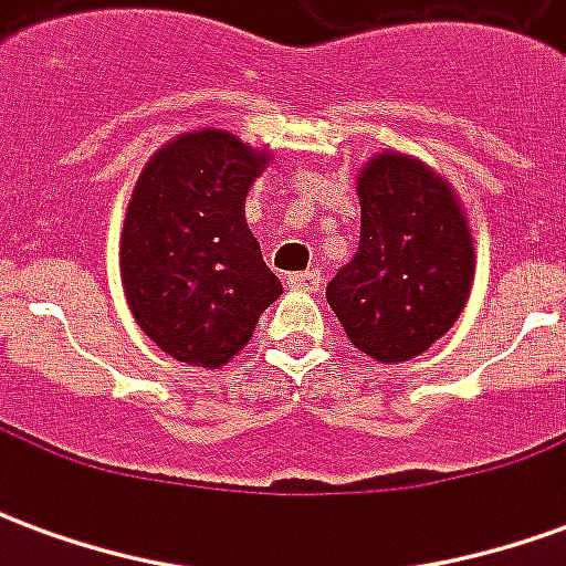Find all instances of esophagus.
Instances as JSON below:
<instances>
[{
  "label": "esophagus",
  "instance_id": "34e87169",
  "mask_svg": "<svg viewBox=\"0 0 566 566\" xmlns=\"http://www.w3.org/2000/svg\"><path fill=\"white\" fill-rule=\"evenodd\" d=\"M287 287H294V291H318V287H321V270L291 272V275H287Z\"/></svg>",
  "mask_w": 566,
  "mask_h": 566
}]
</instances>
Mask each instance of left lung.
Listing matches in <instances>:
<instances>
[{"instance_id":"1","label":"left lung","mask_w":566,"mask_h":566,"mask_svg":"<svg viewBox=\"0 0 566 566\" xmlns=\"http://www.w3.org/2000/svg\"><path fill=\"white\" fill-rule=\"evenodd\" d=\"M360 245L327 284L345 336L379 364L424 355L470 300L475 254L451 185L409 154L381 150L357 175Z\"/></svg>"}]
</instances>
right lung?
<instances>
[{"label": "right lung", "mask_w": 566, "mask_h": 566, "mask_svg": "<svg viewBox=\"0 0 566 566\" xmlns=\"http://www.w3.org/2000/svg\"><path fill=\"white\" fill-rule=\"evenodd\" d=\"M227 129L181 133L154 150L129 197L120 282L148 339L181 364L227 367L282 296L245 221L270 163Z\"/></svg>", "instance_id": "right-lung-1"}]
</instances>
